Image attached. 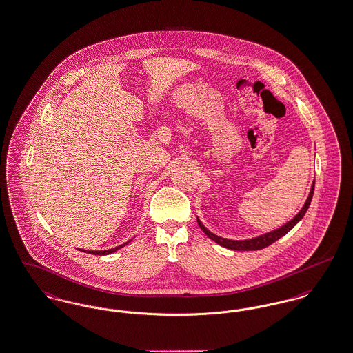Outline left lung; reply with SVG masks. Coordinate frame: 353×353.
Wrapping results in <instances>:
<instances>
[{
    "label": "left lung",
    "instance_id": "obj_1",
    "mask_svg": "<svg viewBox=\"0 0 353 353\" xmlns=\"http://www.w3.org/2000/svg\"><path fill=\"white\" fill-rule=\"evenodd\" d=\"M314 189H315V180H314V183L311 185L310 194H308L307 200L304 202L302 209L299 210V213H298L294 219H290L288 222H285V225H282V226L278 228V229H274V230H271L269 233L258 235V236H254V238H249V239H239V241H238V239H228V238H223V236H219V235L212 233L208 228L203 226V223H202L199 217H197V222H199V226L201 228L202 232L208 235L210 239H213L216 243H219V246H223V248L230 249V250H236V252L261 250V249L268 248L271 243H274L275 241H278L279 238H282L283 235L287 234V233L304 217L305 212H307L308 208H310L311 200H312Z\"/></svg>",
    "mask_w": 353,
    "mask_h": 353
}]
</instances>
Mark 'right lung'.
Returning <instances> with one entry per match:
<instances>
[{
  "instance_id": "obj_1",
  "label": "right lung",
  "mask_w": 353,
  "mask_h": 353,
  "mask_svg": "<svg viewBox=\"0 0 353 353\" xmlns=\"http://www.w3.org/2000/svg\"><path fill=\"white\" fill-rule=\"evenodd\" d=\"M131 241H132V239H130V241L124 242L123 245L117 246V248H114V249H110V250H98V252H94V250H81V252H87V254H94V255H108V254H112V252H118L119 249L124 248V246H125V245H128Z\"/></svg>"
}]
</instances>
